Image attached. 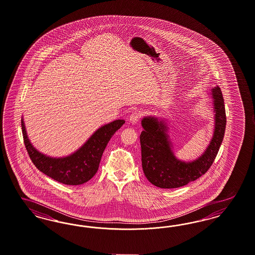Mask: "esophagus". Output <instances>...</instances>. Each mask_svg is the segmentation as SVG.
I'll use <instances>...</instances> for the list:
<instances>
[{"label":"esophagus","instance_id":"esophagus-1","mask_svg":"<svg viewBox=\"0 0 255 255\" xmlns=\"http://www.w3.org/2000/svg\"><path fill=\"white\" fill-rule=\"evenodd\" d=\"M141 116V114L140 112H138V111L133 112V113L130 114V116H129V122H131L132 124L137 123V122L140 120Z\"/></svg>","mask_w":255,"mask_h":255}]
</instances>
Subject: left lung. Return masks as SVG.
Wrapping results in <instances>:
<instances>
[{"label": "left lung", "mask_w": 255, "mask_h": 255, "mask_svg": "<svg viewBox=\"0 0 255 255\" xmlns=\"http://www.w3.org/2000/svg\"><path fill=\"white\" fill-rule=\"evenodd\" d=\"M216 112V127L212 141L205 153L192 162H182L175 158L170 148L166 126L155 118H143V130L140 135L141 165L146 179L160 188H178L198 179L212 166L224 138L226 112L222 92L212 90Z\"/></svg>", "instance_id": "left-lung-1"}]
</instances>
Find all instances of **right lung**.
I'll return each mask as SVG.
<instances>
[{"mask_svg":"<svg viewBox=\"0 0 255 255\" xmlns=\"http://www.w3.org/2000/svg\"><path fill=\"white\" fill-rule=\"evenodd\" d=\"M124 124L125 121L119 119L105 125L76 153L60 159L50 158L34 148L29 141L22 120L21 130L29 157L38 170L60 183L79 185L95 176L108 142Z\"/></svg>","mask_w":255,"mask_h":255,"instance_id":"1","label":"right lung"}]
</instances>
